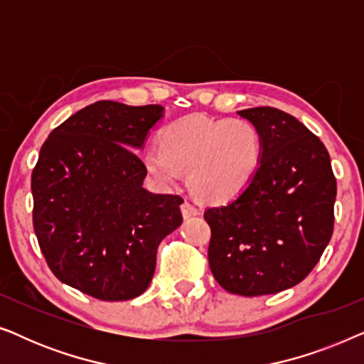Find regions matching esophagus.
Returning a JSON list of instances; mask_svg holds the SVG:
<instances>
[{
	"label": "esophagus",
	"instance_id": "1",
	"mask_svg": "<svg viewBox=\"0 0 364 364\" xmlns=\"http://www.w3.org/2000/svg\"><path fill=\"white\" fill-rule=\"evenodd\" d=\"M182 208V215L183 218H188V217H193V215H198V208L196 203H192L191 200H186L181 205Z\"/></svg>",
	"mask_w": 364,
	"mask_h": 364
}]
</instances>
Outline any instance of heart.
<instances>
[{"label":"heart","instance_id":"heart-1","mask_svg":"<svg viewBox=\"0 0 364 364\" xmlns=\"http://www.w3.org/2000/svg\"><path fill=\"white\" fill-rule=\"evenodd\" d=\"M263 139L255 124L242 117H182L162 131L161 144L144 151V164L164 186L188 171V186L200 200L222 203L240 196L255 178Z\"/></svg>","mask_w":364,"mask_h":364}]
</instances>
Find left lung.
Wrapping results in <instances>:
<instances>
[{"mask_svg":"<svg viewBox=\"0 0 364 364\" xmlns=\"http://www.w3.org/2000/svg\"><path fill=\"white\" fill-rule=\"evenodd\" d=\"M263 139L260 168L232 202L207 208L208 265L227 291L272 295L305 280L335 223L330 154L296 117L275 107L238 111Z\"/></svg>","mask_w":364,"mask_h":364,"instance_id":"1","label":"left lung"}]
</instances>
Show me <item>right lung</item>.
<instances>
[{
    "instance_id": "1",
    "label": "right lung",
    "mask_w": 364,
    "mask_h": 364,
    "mask_svg": "<svg viewBox=\"0 0 364 364\" xmlns=\"http://www.w3.org/2000/svg\"><path fill=\"white\" fill-rule=\"evenodd\" d=\"M162 111L94 102L49 134L33 168V227L48 267L97 300L146 291L159 243L182 223L183 198L146 191L134 152Z\"/></svg>"
}]
</instances>
